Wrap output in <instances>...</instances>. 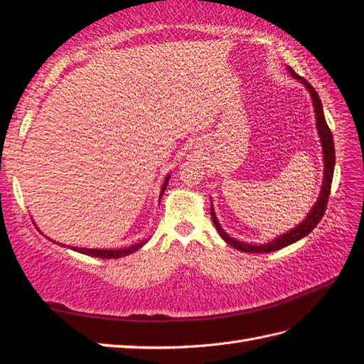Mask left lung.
<instances>
[{
  "label": "left lung",
  "mask_w": 364,
  "mask_h": 364,
  "mask_svg": "<svg viewBox=\"0 0 364 364\" xmlns=\"http://www.w3.org/2000/svg\"><path fill=\"white\" fill-rule=\"evenodd\" d=\"M288 73L291 75L293 79L299 80L306 90H309L310 96H311V104H313V110H314V118H316V129H318V135H319V141H321V148H322V161H324V179H322L321 183V191L319 196L316 199V203L311 207V210L304 220L299 223L294 229H289L288 232L282 233V235L276 237L272 241H268L264 245H250V243H245V241H240L232 238L228 232H224V229L221 228L220 221L215 215L213 210V203L210 205V213H212V220L216 230L220 232L221 238L225 241V243L230 245L232 247H235L238 250H243V252H252V254H264V252H272V250H279L282 247H285L288 245H293L296 241H299L301 238L306 237L309 233L316 228L318 223L321 221V218L324 216L326 207H327V200H328V195H330V187H332V179H333V169H335V143H333V136L332 132L326 123V117H324V109H322V102L319 100L318 93L314 92V88L306 82V80L301 76H297L296 73L287 67Z\"/></svg>",
  "instance_id": "8db88e82"
}]
</instances>
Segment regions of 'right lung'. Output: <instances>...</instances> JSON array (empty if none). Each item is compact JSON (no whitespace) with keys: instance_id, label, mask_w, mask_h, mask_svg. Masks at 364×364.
Returning <instances> with one entry per match:
<instances>
[{"instance_id":"right-lung-1","label":"right lung","mask_w":364,"mask_h":364,"mask_svg":"<svg viewBox=\"0 0 364 364\" xmlns=\"http://www.w3.org/2000/svg\"><path fill=\"white\" fill-rule=\"evenodd\" d=\"M169 177H171V174H168V176L165 177L164 185H161V188H160V198H159V199H161V196H164V193H165V190H166V185H168V182H169ZM159 203H160V200H159ZM36 229H38V228H36ZM46 238H48V237H46ZM48 240L53 241V243H55V245L62 246V247H67V245L58 243V241H54V240H51V238H48ZM144 243H148V240H143V241H139V243H135V245H131V246H127V247H119V249H88V247H75V246H68V249L76 250V252H80V254L90 255V257L119 258V257H126V255H129V254L135 252V250H139L140 247H143Z\"/></svg>"}]
</instances>
